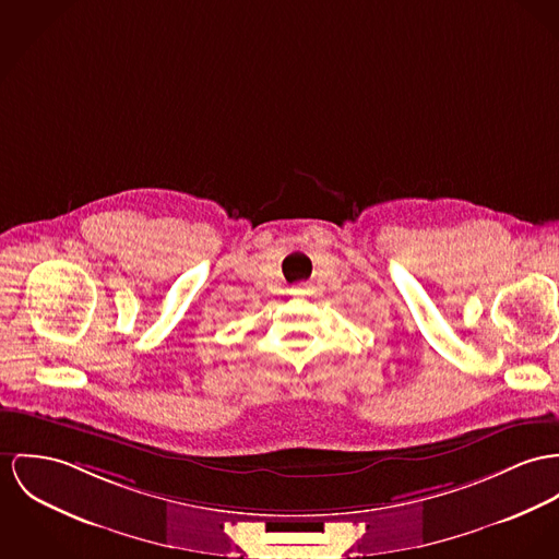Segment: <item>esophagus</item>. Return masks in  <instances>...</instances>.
I'll use <instances>...</instances> for the list:
<instances>
[{
	"mask_svg": "<svg viewBox=\"0 0 559 559\" xmlns=\"http://www.w3.org/2000/svg\"><path fill=\"white\" fill-rule=\"evenodd\" d=\"M296 294H298V296H304V294H308V285H301L300 289H298Z\"/></svg>",
	"mask_w": 559,
	"mask_h": 559,
	"instance_id": "obj_1",
	"label": "esophagus"
}]
</instances>
